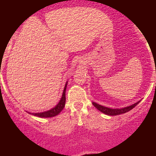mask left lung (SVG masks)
<instances>
[{
  "label": "left lung",
  "mask_w": 156,
  "mask_h": 156,
  "mask_svg": "<svg viewBox=\"0 0 156 156\" xmlns=\"http://www.w3.org/2000/svg\"><path fill=\"white\" fill-rule=\"evenodd\" d=\"M140 102V101L136 102V103H134L133 105H130L129 106L124 107V108H108V107L103 106V105H101L100 104H98V103H95V102H92V104L97 109L100 111V112H103V114H106V115L108 116H116V115H119V114H125V113L129 112V111L133 109L136 105H137L138 103Z\"/></svg>",
  "instance_id": "1"
}]
</instances>
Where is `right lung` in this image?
Returning a JSON list of instances; mask_svg holds the SVG:
<instances>
[{"instance_id": "add662e5", "label": "right lung", "mask_w": 156, "mask_h": 156, "mask_svg": "<svg viewBox=\"0 0 156 156\" xmlns=\"http://www.w3.org/2000/svg\"><path fill=\"white\" fill-rule=\"evenodd\" d=\"M67 81L65 86H64V88L63 90V93H62V96L59 102L58 103V104L55 105V107H53V108L50 109V110L46 111V112H39V113H31V112H28V114H32V115L35 116V117H40V118H48V117H55V116L58 115L59 113L63 110V108H64V105H65V102H66V97H65V92H66V89H67Z\"/></svg>"}]
</instances>
